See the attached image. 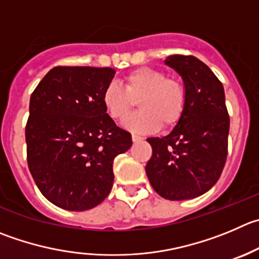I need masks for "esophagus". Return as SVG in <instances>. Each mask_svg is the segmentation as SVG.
Here are the masks:
<instances>
[{
  "label": "esophagus",
  "mask_w": 259,
  "mask_h": 259,
  "mask_svg": "<svg viewBox=\"0 0 259 259\" xmlns=\"http://www.w3.org/2000/svg\"><path fill=\"white\" fill-rule=\"evenodd\" d=\"M142 140H144V137L139 136V135H136V134H132V141H134V142L142 141Z\"/></svg>",
  "instance_id": "obj_1"
}]
</instances>
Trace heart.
Wrapping results in <instances>:
<instances>
[{
	"label": "heart",
	"mask_w": 259,
	"mask_h": 259,
	"mask_svg": "<svg viewBox=\"0 0 259 259\" xmlns=\"http://www.w3.org/2000/svg\"><path fill=\"white\" fill-rule=\"evenodd\" d=\"M103 104L108 114L122 120L139 102L141 111L125 118L127 130L150 134L171 128L182 119L187 105V89L179 78L168 77L161 70L140 67L123 78V86L110 82L103 91Z\"/></svg>",
	"instance_id": "b5f03b06"
}]
</instances>
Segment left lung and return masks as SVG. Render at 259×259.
I'll return each instance as SVG.
<instances>
[{
  "label": "left lung",
  "instance_id": "1",
  "mask_svg": "<svg viewBox=\"0 0 259 259\" xmlns=\"http://www.w3.org/2000/svg\"><path fill=\"white\" fill-rule=\"evenodd\" d=\"M165 65L181 75L187 105L170 134L147 139L152 156L146 174L162 198L184 201L210 191L220 178L230 119L223 83L205 63L193 56L174 54Z\"/></svg>",
  "mask_w": 259,
  "mask_h": 259
}]
</instances>
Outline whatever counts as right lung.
Masks as SVG:
<instances>
[{"label": "right lung", "instance_id": "obj_1", "mask_svg": "<svg viewBox=\"0 0 259 259\" xmlns=\"http://www.w3.org/2000/svg\"><path fill=\"white\" fill-rule=\"evenodd\" d=\"M115 70L58 66L30 97L25 127L29 170L53 205L85 211L102 203L113 187V161L132 145L103 104Z\"/></svg>", "mask_w": 259, "mask_h": 259}]
</instances>
